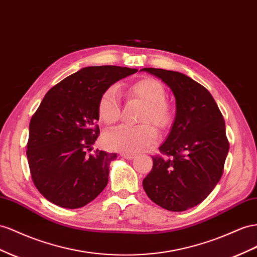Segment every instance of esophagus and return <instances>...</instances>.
I'll return each mask as SVG.
<instances>
[{
  "instance_id": "34e87169",
  "label": "esophagus",
  "mask_w": 257,
  "mask_h": 257,
  "mask_svg": "<svg viewBox=\"0 0 257 257\" xmlns=\"http://www.w3.org/2000/svg\"><path fill=\"white\" fill-rule=\"evenodd\" d=\"M121 157H123L124 159H127V160H132V159H134V158H135V156H134V155L125 154V152H123V154H121Z\"/></svg>"
}]
</instances>
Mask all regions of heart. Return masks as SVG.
<instances>
[{
    "instance_id": "1",
    "label": "heart",
    "mask_w": 257,
    "mask_h": 257,
    "mask_svg": "<svg viewBox=\"0 0 257 257\" xmlns=\"http://www.w3.org/2000/svg\"><path fill=\"white\" fill-rule=\"evenodd\" d=\"M127 95L145 103L142 122H151L160 128H168L173 120L172 108L165 101L166 91L161 82L152 78L138 80L126 88ZM99 119L106 124H113L120 117V99L115 87L110 86L100 95L98 100ZM158 132L150 123L141 125H120L109 130L103 142L109 148L122 152H140L154 145Z\"/></svg>"
}]
</instances>
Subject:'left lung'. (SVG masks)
<instances>
[{
  "instance_id": "obj_1",
  "label": "left lung",
  "mask_w": 257,
  "mask_h": 257,
  "mask_svg": "<svg viewBox=\"0 0 257 257\" xmlns=\"http://www.w3.org/2000/svg\"><path fill=\"white\" fill-rule=\"evenodd\" d=\"M142 71L161 79L176 99L174 123L159 148L169 158L152 157L144 189L163 209L183 212L202 202L223 175L229 150L224 117L210 92L186 74L155 68Z\"/></svg>"
}]
</instances>
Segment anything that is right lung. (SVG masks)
<instances>
[{
	"label": "right lung",
	"instance_id": "right-lung-1",
	"mask_svg": "<svg viewBox=\"0 0 257 257\" xmlns=\"http://www.w3.org/2000/svg\"><path fill=\"white\" fill-rule=\"evenodd\" d=\"M137 71L85 67L46 93L31 117L27 158L33 184L50 202L79 209L105 189L116 154L91 152L99 135L98 100L113 83Z\"/></svg>",
	"mask_w": 257,
	"mask_h": 257
}]
</instances>
